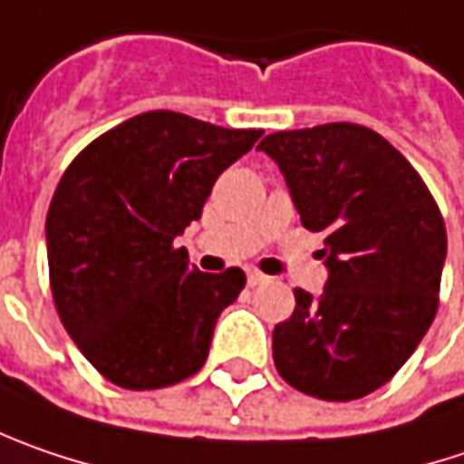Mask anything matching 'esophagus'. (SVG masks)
Segmentation results:
<instances>
[{
	"instance_id": "34e87169",
	"label": "esophagus",
	"mask_w": 464,
	"mask_h": 464,
	"mask_svg": "<svg viewBox=\"0 0 464 464\" xmlns=\"http://www.w3.org/2000/svg\"><path fill=\"white\" fill-rule=\"evenodd\" d=\"M246 281H249V286H259V284H265V281H267V276H262L259 270L249 267V270H246Z\"/></svg>"
}]
</instances>
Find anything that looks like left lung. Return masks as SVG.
Here are the masks:
<instances>
[{"mask_svg":"<svg viewBox=\"0 0 464 464\" xmlns=\"http://www.w3.org/2000/svg\"><path fill=\"white\" fill-rule=\"evenodd\" d=\"M257 150L281 168L302 226L325 236V288L294 291V314L273 331L276 368L302 394L368 396L394 378L436 317L441 212L418 170L365 125L281 130Z\"/></svg>","mask_w":464,"mask_h":464,"instance_id":"1","label":"left lung"}]
</instances>
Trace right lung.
I'll return each mask as SVG.
<instances>
[{
    "label": "right lung",
    "mask_w": 464,
    "mask_h": 464,
    "mask_svg": "<svg viewBox=\"0 0 464 464\" xmlns=\"http://www.w3.org/2000/svg\"><path fill=\"white\" fill-rule=\"evenodd\" d=\"M259 136L154 110L99 136L65 170L46 215L52 296L70 339L115 386L162 389L205 365L246 276L199 273L176 238Z\"/></svg>",
    "instance_id": "add662e5"
}]
</instances>
